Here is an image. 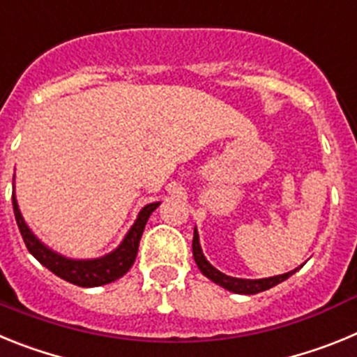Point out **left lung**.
<instances>
[{"label": "left lung", "instance_id": "obj_1", "mask_svg": "<svg viewBox=\"0 0 357 357\" xmlns=\"http://www.w3.org/2000/svg\"><path fill=\"white\" fill-rule=\"evenodd\" d=\"M193 257H195V263L198 264L200 268V272L211 279L213 282L220 284L222 288L229 289V291H234V293H241V295H255V293H261V291H266V289L273 288L277 286L279 282L286 280L288 277H291L293 273L298 270H291L288 273H282V275H275V277H268V279H236V277H229L225 273H222L220 270L213 266L209 261L204 257L202 254V248H200V243H198V234L197 230H195V236H193Z\"/></svg>", "mask_w": 357, "mask_h": 357}]
</instances>
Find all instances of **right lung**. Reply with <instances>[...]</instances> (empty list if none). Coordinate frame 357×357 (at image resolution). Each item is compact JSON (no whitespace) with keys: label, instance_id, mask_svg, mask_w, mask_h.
<instances>
[{"label":"right lung","instance_id":"1","mask_svg":"<svg viewBox=\"0 0 357 357\" xmlns=\"http://www.w3.org/2000/svg\"><path fill=\"white\" fill-rule=\"evenodd\" d=\"M12 206H14L15 222H17L19 232L23 236V241L26 245L28 252L43 266L48 268L50 272H53L55 275L61 277V279L68 280L71 284L82 286V288H94V286L109 284V282L119 279V277H123L130 270V266L135 261V255H137V248H139L144 225H146L150 214L159 207V202L157 204H148L146 207H143V211L139 213V216H137L135 223L132 225V229L128 230V234L125 236L121 245L112 254L105 255V257H100V259L87 261L68 259V257H62V255L55 254V252L44 247L43 243L31 234V230L24 223L23 216L19 213L17 202H15L14 195H12Z\"/></svg>","mask_w":357,"mask_h":357}]
</instances>
